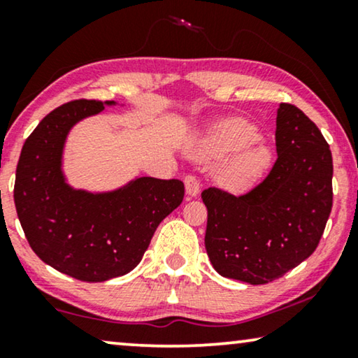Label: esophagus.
<instances>
[{
	"label": "esophagus",
	"instance_id": "obj_1",
	"mask_svg": "<svg viewBox=\"0 0 358 358\" xmlns=\"http://www.w3.org/2000/svg\"><path fill=\"white\" fill-rule=\"evenodd\" d=\"M184 184H185V192H187L190 197H197L200 192V182L195 176L189 174L184 178Z\"/></svg>",
	"mask_w": 358,
	"mask_h": 358
}]
</instances>
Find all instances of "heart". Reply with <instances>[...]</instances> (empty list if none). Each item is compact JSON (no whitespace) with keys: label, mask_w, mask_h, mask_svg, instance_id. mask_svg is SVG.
Returning <instances> with one entry per match:
<instances>
[{"label":"heart","mask_w":358,"mask_h":358,"mask_svg":"<svg viewBox=\"0 0 358 358\" xmlns=\"http://www.w3.org/2000/svg\"><path fill=\"white\" fill-rule=\"evenodd\" d=\"M261 134L251 122L243 119L224 120L200 145L205 158H223L234 153L222 166L218 179L229 189H244L256 182L271 164V151L257 143Z\"/></svg>","instance_id":"b5f03b06"}]
</instances>
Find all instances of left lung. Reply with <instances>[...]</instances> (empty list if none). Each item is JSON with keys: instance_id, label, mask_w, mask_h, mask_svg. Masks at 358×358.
<instances>
[{"instance_id": "left-lung-1", "label": "left lung", "mask_w": 358, "mask_h": 358, "mask_svg": "<svg viewBox=\"0 0 358 358\" xmlns=\"http://www.w3.org/2000/svg\"><path fill=\"white\" fill-rule=\"evenodd\" d=\"M277 159L271 173L241 195L208 187L205 248L220 275L262 285L315 252L332 208V155L313 120L282 102Z\"/></svg>"}]
</instances>
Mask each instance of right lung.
<instances>
[{
    "label": "right lung",
    "mask_w": 358,
    "mask_h": 358,
    "mask_svg": "<svg viewBox=\"0 0 358 358\" xmlns=\"http://www.w3.org/2000/svg\"><path fill=\"white\" fill-rule=\"evenodd\" d=\"M106 104L76 99L43 117L22 146L14 205L32 251L83 282L129 273L141 261L158 224L182 203L178 179L140 178L110 194H87L65 184L60 164L68 130Z\"/></svg>",
    "instance_id": "right-lung-1"
}]
</instances>
